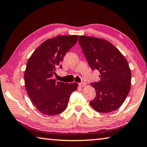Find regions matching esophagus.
Returning a JSON list of instances; mask_svg holds the SVG:
<instances>
[{
    "label": "esophagus",
    "mask_w": 147,
    "mask_h": 147,
    "mask_svg": "<svg viewBox=\"0 0 147 147\" xmlns=\"http://www.w3.org/2000/svg\"><path fill=\"white\" fill-rule=\"evenodd\" d=\"M78 85H79V86H80V87H84V86H86V82H81V83H79Z\"/></svg>",
    "instance_id": "obj_1"
}]
</instances>
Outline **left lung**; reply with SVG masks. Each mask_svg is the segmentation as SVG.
Returning <instances> with one entry per match:
<instances>
[{
	"mask_svg": "<svg viewBox=\"0 0 147 147\" xmlns=\"http://www.w3.org/2000/svg\"><path fill=\"white\" fill-rule=\"evenodd\" d=\"M79 44L92 71L100 73V80L92 82L96 96L90 102L99 113H111L122 105L130 90L131 71L126 59L110 42L79 36Z\"/></svg>",
	"mask_w": 147,
	"mask_h": 147,
	"instance_id": "obj_1",
	"label": "left lung"
}]
</instances>
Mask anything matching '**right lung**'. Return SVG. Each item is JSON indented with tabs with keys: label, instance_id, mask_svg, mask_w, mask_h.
I'll use <instances>...</instances> for the list:
<instances>
[{
	"label": "right lung",
	"instance_id": "add662e5",
	"mask_svg": "<svg viewBox=\"0 0 147 147\" xmlns=\"http://www.w3.org/2000/svg\"><path fill=\"white\" fill-rule=\"evenodd\" d=\"M78 35L57 36L40 44L28 60L24 74L27 94L32 104L45 115L53 116L66 109L78 84L57 82L52 78L66 53L76 43Z\"/></svg>",
	"mask_w": 147,
	"mask_h": 147
}]
</instances>
